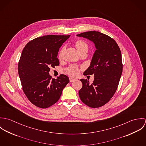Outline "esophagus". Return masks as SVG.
I'll return each mask as SVG.
<instances>
[{
	"label": "esophagus",
	"instance_id": "1",
	"mask_svg": "<svg viewBox=\"0 0 146 146\" xmlns=\"http://www.w3.org/2000/svg\"><path fill=\"white\" fill-rule=\"evenodd\" d=\"M69 80H70V82H74L75 80V79L74 78H70Z\"/></svg>",
	"mask_w": 146,
	"mask_h": 146
}]
</instances>
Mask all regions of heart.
<instances>
[{
	"instance_id": "b5f03b06",
	"label": "heart",
	"mask_w": 146,
	"mask_h": 146,
	"mask_svg": "<svg viewBox=\"0 0 146 146\" xmlns=\"http://www.w3.org/2000/svg\"><path fill=\"white\" fill-rule=\"evenodd\" d=\"M74 45L80 54V55L86 54L89 50V45L86 42L82 39H78L74 42ZM66 50V47L63 46L61 49L59 54L58 58L60 61H62L64 58V53ZM80 68L76 65H71L68 67L64 69V72L69 76L75 77L77 76L80 72Z\"/></svg>"
}]
</instances>
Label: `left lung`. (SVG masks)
I'll return each mask as SVG.
<instances>
[{
    "label": "left lung",
    "instance_id": "1",
    "mask_svg": "<svg viewBox=\"0 0 146 146\" xmlns=\"http://www.w3.org/2000/svg\"><path fill=\"white\" fill-rule=\"evenodd\" d=\"M93 42L96 50L84 75H94V81L80 79L83 86L79 91L81 101L92 108L106 104L115 93L123 72L121 53L113 39L98 31L77 35Z\"/></svg>",
    "mask_w": 146,
    "mask_h": 146
}]
</instances>
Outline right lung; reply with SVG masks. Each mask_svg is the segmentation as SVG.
Masks as SVG:
<instances>
[{"label":"right lung","mask_w":146,"mask_h":146,"mask_svg":"<svg viewBox=\"0 0 146 146\" xmlns=\"http://www.w3.org/2000/svg\"><path fill=\"white\" fill-rule=\"evenodd\" d=\"M70 35H49L35 38L24 47L18 65L22 90L35 106L46 108L56 104L63 89L69 83L68 78L61 74L52 79L50 67L58 66L60 48Z\"/></svg>","instance_id":"add662e5"}]
</instances>
